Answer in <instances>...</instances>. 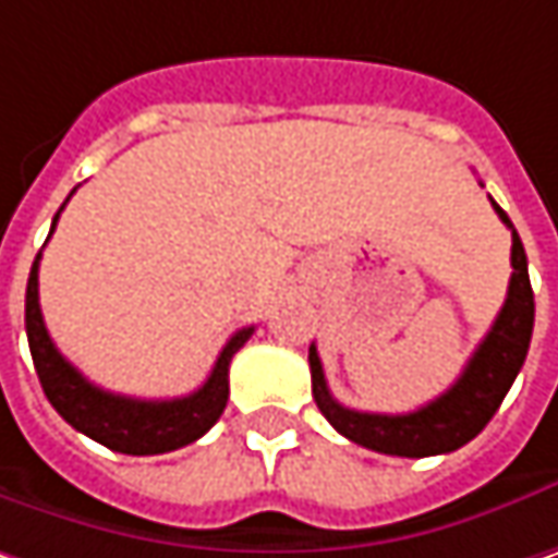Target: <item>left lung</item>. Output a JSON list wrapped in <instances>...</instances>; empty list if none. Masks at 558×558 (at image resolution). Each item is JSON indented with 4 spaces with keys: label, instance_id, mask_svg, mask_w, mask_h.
I'll return each instance as SVG.
<instances>
[{
    "label": "left lung",
    "instance_id": "left-lung-1",
    "mask_svg": "<svg viewBox=\"0 0 558 558\" xmlns=\"http://www.w3.org/2000/svg\"><path fill=\"white\" fill-rule=\"evenodd\" d=\"M494 203V199H490ZM499 221L512 231V278L509 293L499 308L497 322L481 340V347L469 359L465 372L440 393L415 412L405 415H377V412H355L330 397L325 380V368L318 350L308 347V368H312V397L318 402L322 415L333 424L352 444L387 456H440L465 447L474 440L487 422L494 418L502 397L509 393L512 380L524 365V355L531 347L534 330V290L527 278V255L521 246L519 233L512 228L509 215L494 203Z\"/></svg>",
    "mask_w": 558,
    "mask_h": 558
}]
</instances>
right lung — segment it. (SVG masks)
I'll return each mask as SVG.
<instances>
[{
  "label": "right lung",
  "mask_w": 558,
  "mask_h": 558,
  "mask_svg": "<svg viewBox=\"0 0 558 558\" xmlns=\"http://www.w3.org/2000/svg\"><path fill=\"white\" fill-rule=\"evenodd\" d=\"M64 208V206H61ZM61 208L52 218V231L59 225ZM49 231V236H52ZM39 258H34L31 278H27V303H24V325H27V343L34 355L39 384L46 400L59 412L71 427L93 437L96 444L124 452V456H158L181 449L193 440H199L211 424L221 418L228 405V368H231L233 352L240 350L255 327L236 330L225 350L218 355L208 380L193 390L190 397L178 400H134V397H118L96 384H89L52 343L49 330L43 325L39 312Z\"/></svg>",
  "instance_id": "obj_1"
}]
</instances>
